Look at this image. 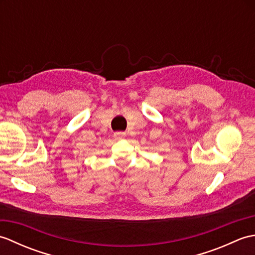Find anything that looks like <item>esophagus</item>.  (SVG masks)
Returning <instances> with one entry per match:
<instances>
[{"mask_svg":"<svg viewBox=\"0 0 255 255\" xmlns=\"http://www.w3.org/2000/svg\"><path fill=\"white\" fill-rule=\"evenodd\" d=\"M114 137H115L116 139H123L126 137V132H122V131H117L114 133Z\"/></svg>","mask_w":255,"mask_h":255,"instance_id":"esophagus-1","label":"esophagus"}]
</instances>
